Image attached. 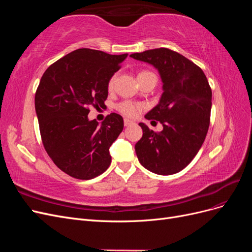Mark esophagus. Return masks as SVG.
<instances>
[{"mask_svg":"<svg viewBox=\"0 0 252 252\" xmlns=\"http://www.w3.org/2000/svg\"><path fill=\"white\" fill-rule=\"evenodd\" d=\"M131 124H133V122L132 121H130V120H128V119H125L124 120V125L127 127V126H130Z\"/></svg>","mask_w":252,"mask_h":252,"instance_id":"34e87169","label":"esophagus"}]
</instances>
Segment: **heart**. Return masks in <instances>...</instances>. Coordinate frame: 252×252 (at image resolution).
Listing matches in <instances>:
<instances>
[{"label":"heart","instance_id":"heart-1","mask_svg":"<svg viewBox=\"0 0 252 252\" xmlns=\"http://www.w3.org/2000/svg\"><path fill=\"white\" fill-rule=\"evenodd\" d=\"M149 73H151V72H149V71H141V72L139 73V75H138V78H139V77H143V75L149 74ZM116 78H117L116 74H113L112 77L109 79V81H108V89H109V90H111V89L113 88L114 82H116ZM143 107H144V106H143L142 104H140V103H134V102H131V101H124V102L120 103V104L117 106L118 110H119L121 113H123L124 116L129 117V118H135V117H138L139 114H140V112H141V110L143 109Z\"/></svg>","mask_w":252,"mask_h":252}]
</instances>
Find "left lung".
I'll list each match as a JSON object with an SVG mask.
<instances>
[{"instance_id": "8db88e82", "label": "left lung", "mask_w": 252, "mask_h": 252, "mask_svg": "<svg viewBox=\"0 0 252 252\" xmlns=\"http://www.w3.org/2000/svg\"><path fill=\"white\" fill-rule=\"evenodd\" d=\"M155 66L163 82L158 104L145 118L163 125L161 132L144 123L142 139L135 144L136 156L149 171L169 175L184 169L205 141L210 123L212 93L199 66L168 48L130 55Z\"/></svg>"}]
</instances>
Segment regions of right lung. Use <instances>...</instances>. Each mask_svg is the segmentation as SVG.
I'll list each match as a JSON object with an SVG mask.
<instances>
[{"label":"right lung","mask_w":252,"mask_h":252,"mask_svg":"<svg viewBox=\"0 0 252 252\" xmlns=\"http://www.w3.org/2000/svg\"><path fill=\"white\" fill-rule=\"evenodd\" d=\"M127 56L77 49L50 65L40 81L34 105L44 148L74 179H94L111 163L109 148L123 130V118L112 112L98 125L88 113L104 105L108 81Z\"/></svg>","instance_id":"obj_1"}]
</instances>
